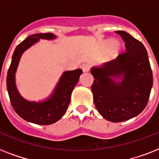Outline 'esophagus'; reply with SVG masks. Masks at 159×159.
Wrapping results in <instances>:
<instances>
[{"instance_id": "34e87169", "label": "esophagus", "mask_w": 159, "mask_h": 159, "mask_svg": "<svg viewBox=\"0 0 159 159\" xmlns=\"http://www.w3.org/2000/svg\"><path fill=\"white\" fill-rule=\"evenodd\" d=\"M82 71L84 72H89L90 70V66L88 64H84L82 66Z\"/></svg>"}]
</instances>
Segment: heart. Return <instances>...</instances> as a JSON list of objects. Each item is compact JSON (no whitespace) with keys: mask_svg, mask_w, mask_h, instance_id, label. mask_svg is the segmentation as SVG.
I'll list each match as a JSON object with an SVG mask.
<instances>
[{"mask_svg":"<svg viewBox=\"0 0 159 159\" xmlns=\"http://www.w3.org/2000/svg\"><path fill=\"white\" fill-rule=\"evenodd\" d=\"M104 47L106 48H107V49H110V48H114V55H117L119 53V52L120 51V46L117 44L116 40H114V39H108V40H106L104 43Z\"/></svg>","mask_w":159,"mask_h":159,"instance_id":"b5f03b06","label":"heart"}]
</instances>
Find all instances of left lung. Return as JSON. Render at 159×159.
<instances>
[{"label":"left lung","mask_w":159,"mask_h":159,"mask_svg":"<svg viewBox=\"0 0 159 159\" xmlns=\"http://www.w3.org/2000/svg\"><path fill=\"white\" fill-rule=\"evenodd\" d=\"M125 43L126 52L99 67H93L94 104L111 122H122L140 114L148 104L153 73L147 50L140 41L125 31H116ZM114 78L120 81L115 82Z\"/></svg>","instance_id":"8db88e82"}]
</instances>
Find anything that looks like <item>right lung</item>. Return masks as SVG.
I'll use <instances>...</instances> for the list:
<instances>
[{"label": "right lung", "instance_id": "right-lung-1", "mask_svg": "<svg viewBox=\"0 0 159 159\" xmlns=\"http://www.w3.org/2000/svg\"><path fill=\"white\" fill-rule=\"evenodd\" d=\"M52 33L31 34L22 41L14 51L11 66L6 77V87L11 106L16 113L25 120L40 125H51L64 116L71 100L72 90L78 82L82 69L66 71L62 73L53 93L43 102H29L21 97L16 88V72L21 55L26 49L42 39H54Z\"/></svg>", "mask_w": 159, "mask_h": 159}]
</instances>
